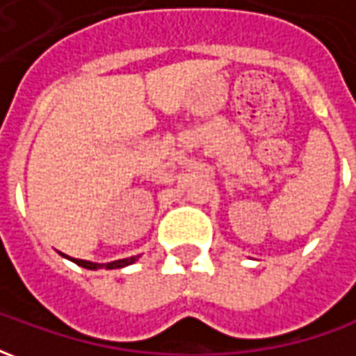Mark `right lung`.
Wrapping results in <instances>:
<instances>
[{
    "label": "right lung",
    "instance_id": "obj_1",
    "mask_svg": "<svg viewBox=\"0 0 356 356\" xmlns=\"http://www.w3.org/2000/svg\"><path fill=\"white\" fill-rule=\"evenodd\" d=\"M68 257V255H65ZM70 261H74L76 265H80L83 268H91V270H97V268H122V267H127V265H131L139 259V255H133V257H125V259H118V261H112V263H91V261H86V259H72V257H68Z\"/></svg>",
    "mask_w": 356,
    "mask_h": 356
}]
</instances>
